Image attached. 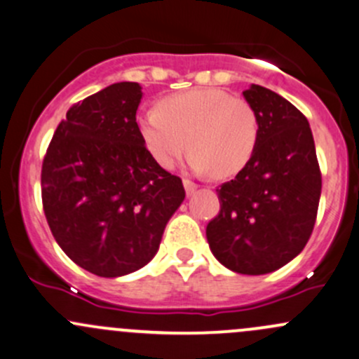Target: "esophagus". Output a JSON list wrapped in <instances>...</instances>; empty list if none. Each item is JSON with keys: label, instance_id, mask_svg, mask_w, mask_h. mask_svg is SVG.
<instances>
[{"label": "esophagus", "instance_id": "34e87169", "mask_svg": "<svg viewBox=\"0 0 359 359\" xmlns=\"http://www.w3.org/2000/svg\"><path fill=\"white\" fill-rule=\"evenodd\" d=\"M184 187H186V192H187V196L194 194V191L198 189V186H196V184L192 182V180H189V179H184Z\"/></svg>", "mask_w": 359, "mask_h": 359}]
</instances>
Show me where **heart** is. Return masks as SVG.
<instances>
[{"instance_id":"1","label":"heart","mask_w":359,"mask_h":359,"mask_svg":"<svg viewBox=\"0 0 359 359\" xmlns=\"http://www.w3.org/2000/svg\"><path fill=\"white\" fill-rule=\"evenodd\" d=\"M139 134L160 167L173 168L189 148L192 170L225 179L251 161L259 141V118L244 97L222 89H192L142 113Z\"/></svg>"}]
</instances>
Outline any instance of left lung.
I'll list each match as a JSON object with an SVG mask.
<instances>
[{"label": "left lung", "mask_w": 359, "mask_h": 359, "mask_svg": "<svg viewBox=\"0 0 359 359\" xmlns=\"http://www.w3.org/2000/svg\"><path fill=\"white\" fill-rule=\"evenodd\" d=\"M244 97L259 118V141L236 179L218 187L220 211L206 227L215 258L243 275L278 270L306 246L322 173L306 116L273 90L251 84Z\"/></svg>", "instance_id": "left-lung-1"}]
</instances>
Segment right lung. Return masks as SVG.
<instances>
[{"label":"right lung","instance_id":"right-lung-1","mask_svg":"<svg viewBox=\"0 0 359 359\" xmlns=\"http://www.w3.org/2000/svg\"><path fill=\"white\" fill-rule=\"evenodd\" d=\"M142 90L116 82L79 101L60 122L41 172L53 237L97 277L142 269L186 198L182 180L146 149L135 122Z\"/></svg>","mask_w":359,"mask_h":359}]
</instances>
